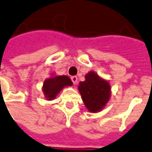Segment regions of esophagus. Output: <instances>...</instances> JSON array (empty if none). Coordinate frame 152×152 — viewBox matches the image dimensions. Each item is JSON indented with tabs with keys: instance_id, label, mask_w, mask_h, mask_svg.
<instances>
[{
	"instance_id": "1",
	"label": "esophagus",
	"mask_w": 152,
	"mask_h": 152,
	"mask_svg": "<svg viewBox=\"0 0 152 152\" xmlns=\"http://www.w3.org/2000/svg\"><path fill=\"white\" fill-rule=\"evenodd\" d=\"M71 81H72L74 84H77V76H72V77H71Z\"/></svg>"
}]
</instances>
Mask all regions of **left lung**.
<instances>
[{
	"label": "left lung",
	"instance_id": "obj_1",
	"mask_svg": "<svg viewBox=\"0 0 152 152\" xmlns=\"http://www.w3.org/2000/svg\"><path fill=\"white\" fill-rule=\"evenodd\" d=\"M84 82H80L78 89L89 112L96 113L102 110L110 97V85L94 71L86 75Z\"/></svg>",
	"mask_w": 152,
	"mask_h": 152
}]
</instances>
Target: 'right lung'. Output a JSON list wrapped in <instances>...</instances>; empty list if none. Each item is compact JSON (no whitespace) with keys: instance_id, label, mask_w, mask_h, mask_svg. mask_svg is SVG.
<instances>
[{"instance_id":"obj_1","label":"right lung","mask_w":152,"mask_h":152,"mask_svg":"<svg viewBox=\"0 0 152 152\" xmlns=\"http://www.w3.org/2000/svg\"><path fill=\"white\" fill-rule=\"evenodd\" d=\"M72 82L69 77L63 76H55V77L48 78L44 82L43 90L46 98L49 101L53 100L56 95L65 86H72Z\"/></svg>"}]
</instances>
